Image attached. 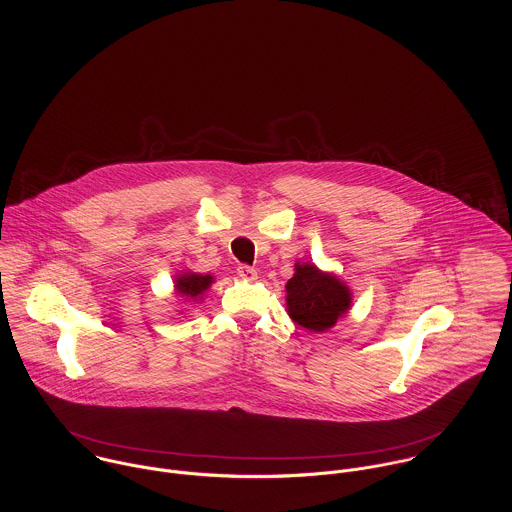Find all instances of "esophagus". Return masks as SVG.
<instances>
[{
	"instance_id": "esophagus-1",
	"label": "esophagus",
	"mask_w": 512,
	"mask_h": 512,
	"mask_svg": "<svg viewBox=\"0 0 512 512\" xmlns=\"http://www.w3.org/2000/svg\"><path fill=\"white\" fill-rule=\"evenodd\" d=\"M238 276L248 280V282H254L258 278V272L252 268V266H246V264H240L238 266Z\"/></svg>"
}]
</instances>
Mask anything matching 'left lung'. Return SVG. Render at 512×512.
Returning <instances> with one entry per match:
<instances>
[{"label": "left lung", "mask_w": 512, "mask_h": 512, "mask_svg": "<svg viewBox=\"0 0 512 512\" xmlns=\"http://www.w3.org/2000/svg\"><path fill=\"white\" fill-rule=\"evenodd\" d=\"M286 305L293 321L309 331L323 333L351 307V290L337 276L321 272L315 264H295L286 284Z\"/></svg>", "instance_id": "left-lung-1"}]
</instances>
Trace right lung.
Listing matches in <instances>:
<instances>
[{
    "instance_id": "1",
    "label": "right lung",
    "mask_w": 512,
    "mask_h": 512,
    "mask_svg": "<svg viewBox=\"0 0 512 512\" xmlns=\"http://www.w3.org/2000/svg\"><path fill=\"white\" fill-rule=\"evenodd\" d=\"M215 282L213 276L183 272L175 278V292L183 295L185 299H201V295L211 288Z\"/></svg>"
}]
</instances>
